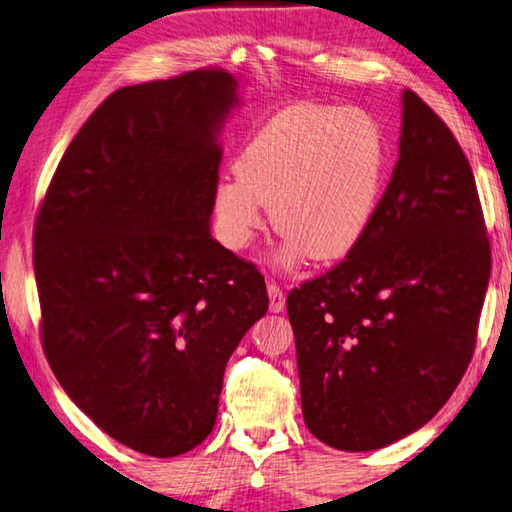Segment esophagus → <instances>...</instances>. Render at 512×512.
I'll use <instances>...</instances> for the list:
<instances>
[{
  "label": "esophagus",
  "mask_w": 512,
  "mask_h": 512,
  "mask_svg": "<svg viewBox=\"0 0 512 512\" xmlns=\"http://www.w3.org/2000/svg\"><path fill=\"white\" fill-rule=\"evenodd\" d=\"M268 307H271V311H284V307H287V298H284V291L280 289V284L275 282H268Z\"/></svg>",
  "instance_id": "obj_1"
}]
</instances>
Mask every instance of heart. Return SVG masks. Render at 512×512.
Listing matches in <instances>:
<instances>
[{
	"label": "heart",
	"mask_w": 512,
	"mask_h": 512,
	"mask_svg": "<svg viewBox=\"0 0 512 512\" xmlns=\"http://www.w3.org/2000/svg\"><path fill=\"white\" fill-rule=\"evenodd\" d=\"M388 142L379 121L357 108L296 103L264 121L239 153L237 173L214 194L216 230L241 250L271 207L289 257L336 262L366 235L384 194Z\"/></svg>",
	"instance_id": "1"
}]
</instances>
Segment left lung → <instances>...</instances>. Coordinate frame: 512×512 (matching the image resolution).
Returning <instances> with one entry per match:
<instances>
[{"instance_id": "1", "label": "left lung", "mask_w": 512, "mask_h": 512, "mask_svg": "<svg viewBox=\"0 0 512 512\" xmlns=\"http://www.w3.org/2000/svg\"><path fill=\"white\" fill-rule=\"evenodd\" d=\"M490 266L470 162L404 90L400 160L368 232L287 298L307 429L370 452L429 422L472 361Z\"/></svg>"}]
</instances>
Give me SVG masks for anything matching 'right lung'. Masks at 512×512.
<instances>
[{
  "label": "right lung",
  "instance_id": "obj_1",
  "mask_svg": "<svg viewBox=\"0 0 512 512\" xmlns=\"http://www.w3.org/2000/svg\"><path fill=\"white\" fill-rule=\"evenodd\" d=\"M235 90L210 67L112 92L36 216L49 366L99 429L146 456L210 436L225 363L268 309L257 266L210 235Z\"/></svg>",
  "mask_w": 512,
  "mask_h": 512
}]
</instances>
